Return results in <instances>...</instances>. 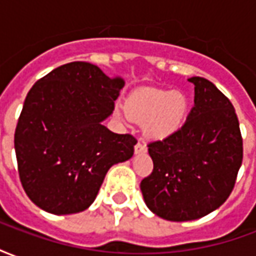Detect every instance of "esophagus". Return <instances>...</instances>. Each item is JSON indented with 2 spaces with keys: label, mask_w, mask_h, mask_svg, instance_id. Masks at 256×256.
I'll list each match as a JSON object with an SVG mask.
<instances>
[{
  "label": "esophagus",
  "mask_w": 256,
  "mask_h": 256,
  "mask_svg": "<svg viewBox=\"0 0 256 256\" xmlns=\"http://www.w3.org/2000/svg\"><path fill=\"white\" fill-rule=\"evenodd\" d=\"M134 152L136 154H145L146 152V146L144 144H141V142H137V144L134 145Z\"/></svg>",
  "instance_id": "34e87169"
}]
</instances>
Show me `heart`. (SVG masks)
<instances>
[{
    "label": "heart",
    "mask_w": 256,
    "mask_h": 256,
    "mask_svg": "<svg viewBox=\"0 0 256 256\" xmlns=\"http://www.w3.org/2000/svg\"><path fill=\"white\" fill-rule=\"evenodd\" d=\"M124 112L130 119L142 123L146 137L164 140L184 126L189 112V100L182 92L144 88L126 98Z\"/></svg>",
    "instance_id": "1"
}]
</instances>
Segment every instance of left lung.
<instances>
[{
	"label": "left lung",
	"mask_w": 256,
	"mask_h": 256,
	"mask_svg": "<svg viewBox=\"0 0 256 256\" xmlns=\"http://www.w3.org/2000/svg\"><path fill=\"white\" fill-rule=\"evenodd\" d=\"M194 106L177 133L148 144L154 170L141 181L148 208L184 222L212 212L229 198L242 162V138L230 100L200 76Z\"/></svg>",
	"instance_id": "left-lung-1"
}]
</instances>
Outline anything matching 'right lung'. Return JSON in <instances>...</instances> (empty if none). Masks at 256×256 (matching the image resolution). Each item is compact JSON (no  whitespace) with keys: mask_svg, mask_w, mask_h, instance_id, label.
Returning a JSON list of instances; mask_svg holds the SVG:
<instances>
[{"mask_svg":"<svg viewBox=\"0 0 256 256\" xmlns=\"http://www.w3.org/2000/svg\"><path fill=\"white\" fill-rule=\"evenodd\" d=\"M124 80L94 64L72 62L36 80L14 132L22 185L40 208L80 212L94 202L106 172L128 160L137 140L102 124Z\"/></svg>","mask_w":256,"mask_h":256,"instance_id":"obj_1","label":"right lung"}]
</instances>
